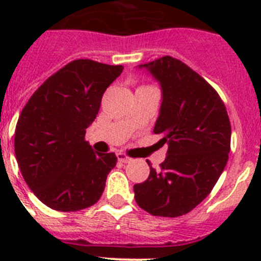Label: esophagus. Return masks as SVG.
I'll list each match as a JSON object with an SVG mask.
<instances>
[{
    "mask_svg": "<svg viewBox=\"0 0 261 261\" xmlns=\"http://www.w3.org/2000/svg\"><path fill=\"white\" fill-rule=\"evenodd\" d=\"M117 159H119L120 162H123V163H128L132 161V159L129 158L125 153H121V151H120V153H117Z\"/></svg>",
    "mask_w": 261,
    "mask_h": 261,
    "instance_id": "1",
    "label": "esophagus"
}]
</instances>
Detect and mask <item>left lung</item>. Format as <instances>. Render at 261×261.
Instances as JSON below:
<instances>
[{"instance_id": "8db88e82", "label": "left lung", "mask_w": 261, "mask_h": 261, "mask_svg": "<svg viewBox=\"0 0 261 261\" xmlns=\"http://www.w3.org/2000/svg\"><path fill=\"white\" fill-rule=\"evenodd\" d=\"M140 68L162 87L154 133L168 149L161 170L150 167L146 180L135 184L136 202L153 216H183L211 193L227 163V111L216 90L180 60L165 56Z\"/></svg>"}]
</instances>
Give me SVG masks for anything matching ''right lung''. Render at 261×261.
Instances as JSON below:
<instances>
[{
    "label": "right lung",
    "instance_id": "1",
    "mask_svg": "<svg viewBox=\"0 0 261 261\" xmlns=\"http://www.w3.org/2000/svg\"><path fill=\"white\" fill-rule=\"evenodd\" d=\"M81 59L50 75L23 107L15 126V156L30 190L59 212L95 204L116 166L115 153H98L85 141L102 96L123 71Z\"/></svg>",
    "mask_w": 261,
    "mask_h": 261
}]
</instances>
